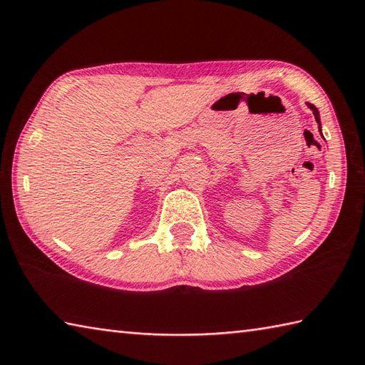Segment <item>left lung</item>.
Instances as JSON below:
<instances>
[{
  "mask_svg": "<svg viewBox=\"0 0 365 365\" xmlns=\"http://www.w3.org/2000/svg\"><path fill=\"white\" fill-rule=\"evenodd\" d=\"M308 108L312 109L313 111V114H314V119H316V122H318V127H319V132H321V120H319V113H318V109H316V106L314 105H312V103H308ZM322 135V133H321Z\"/></svg>",
  "mask_w": 365,
  "mask_h": 365,
  "instance_id": "left-lung-1",
  "label": "left lung"
}]
</instances>
